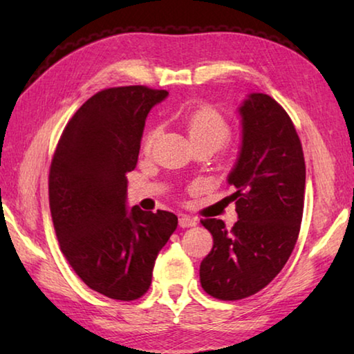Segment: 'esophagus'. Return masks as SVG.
<instances>
[{"label": "esophagus", "mask_w": 354, "mask_h": 354, "mask_svg": "<svg viewBox=\"0 0 354 354\" xmlns=\"http://www.w3.org/2000/svg\"><path fill=\"white\" fill-rule=\"evenodd\" d=\"M195 225H196L195 217H190V215H185V214H183L181 217H179V226L181 227H192Z\"/></svg>", "instance_id": "obj_1"}]
</instances>
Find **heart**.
Here are the masks:
<instances>
[{
  "mask_svg": "<svg viewBox=\"0 0 354 354\" xmlns=\"http://www.w3.org/2000/svg\"><path fill=\"white\" fill-rule=\"evenodd\" d=\"M158 134L159 129L148 131L145 139H143V149L145 151H149ZM187 134L194 145H196V143H209V145L218 149L230 140L231 124L217 109L206 106L190 115L187 122Z\"/></svg>",
  "mask_w": 354,
  "mask_h": 354,
  "instance_id": "obj_1",
  "label": "heart"
}]
</instances>
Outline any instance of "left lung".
<instances>
[{
  "label": "left lung",
  "mask_w": 354,
  "mask_h": 354,
  "mask_svg": "<svg viewBox=\"0 0 354 354\" xmlns=\"http://www.w3.org/2000/svg\"><path fill=\"white\" fill-rule=\"evenodd\" d=\"M241 151L227 184L234 185L239 220L206 218L214 247L200 266L209 295L241 299L263 289L283 270L303 217L306 165L290 117L266 93H248L239 106Z\"/></svg>",
  "instance_id": "1"
}]
</instances>
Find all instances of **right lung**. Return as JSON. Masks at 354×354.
I'll use <instances>...</instances> for the list:
<instances>
[{
  "label": "right lung",
  "mask_w": 354,
  "mask_h": 354,
  "mask_svg": "<svg viewBox=\"0 0 354 354\" xmlns=\"http://www.w3.org/2000/svg\"><path fill=\"white\" fill-rule=\"evenodd\" d=\"M167 91L113 87L88 98L65 127L50 169L57 241L77 277L112 299L140 298L178 226L169 211L128 207L145 120Z\"/></svg>",
  "instance_id": "add662e5"
}]
</instances>
